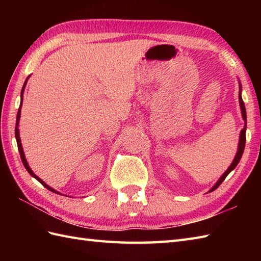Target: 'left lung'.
Returning <instances> with one entry per match:
<instances>
[{
    "label": "left lung",
    "instance_id": "left-lung-1",
    "mask_svg": "<svg viewBox=\"0 0 261 261\" xmlns=\"http://www.w3.org/2000/svg\"><path fill=\"white\" fill-rule=\"evenodd\" d=\"M241 88V86H240ZM239 102H240V108H241V113H242V118L243 120H245V127L241 130V134H240V140H239V147H238V152L236 154V157L233 159V162H232V164L230 165V167L228 168V170L225 171V173L222 175V177L219 179V181L216 182V184L213 186L212 190H211V192H213L214 190H216L221 184H222V181L225 179V177L228 176L232 170H233L237 165L239 164L240 159L242 157V153H243V150H245V146H246V129H247V113H246V107H245V103H243L242 101V97H241V91L239 93Z\"/></svg>",
    "mask_w": 261,
    "mask_h": 261
}]
</instances>
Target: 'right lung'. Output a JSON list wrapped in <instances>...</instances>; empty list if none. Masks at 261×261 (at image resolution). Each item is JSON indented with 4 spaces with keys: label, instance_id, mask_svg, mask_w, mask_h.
I'll list each match as a JSON object with an SVG mask.
<instances>
[{
    "label": "right lung",
    "instance_id": "1",
    "mask_svg": "<svg viewBox=\"0 0 261 261\" xmlns=\"http://www.w3.org/2000/svg\"><path fill=\"white\" fill-rule=\"evenodd\" d=\"M28 79H29V77H28ZM27 79V80H28ZM25 83H27V81H25ZM25 83H24V85H23V87H22V92H21V94L23 93V90H24V86H25ZM22 96V95H21ZM22 98V97H21ZM22 102V101H21ZM20 115H21V105H20V108H19V111H18V114H16V126L19 125V121H20ZM15 138H16V143H18V149H19V152H20V157H21V160H22V163H23V165H24V167H25V169L28 170V173H29L32 177H35V178L38 180V181H40L41 184L45 186L46 188H48L49 191H51V192H54V193H57L56 191L54 190V188H51V187H49L45 181H42L40 178H39V177L37 176V175H35V173H33V171L30 169V167H29V165H28V163H27V160H25V157H24V152H23V149H22V146H21V140H20V136H19V129L18 127H15ZM58 194V193H57Z\"/></svg>",
    "mask_w": 261,
    "mask_h": 261
}]
</instances>
